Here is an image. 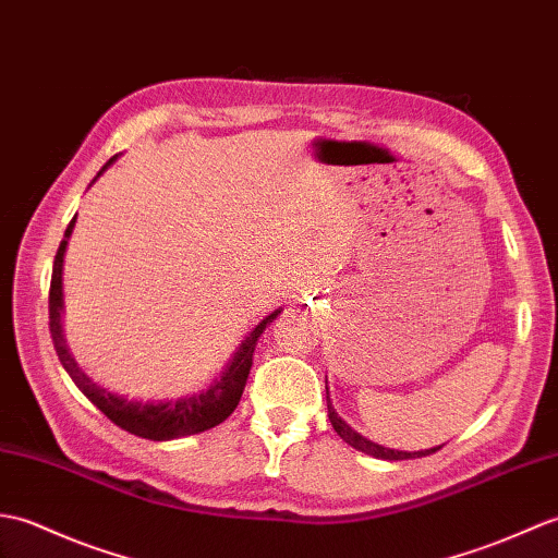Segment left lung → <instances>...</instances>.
<instances>
[{
  "label": "left lung",
  "instance_id": "left-lung-1",
  "mask_svg": "<svg viewBox=\"0 0 558 558\" xmlns=\"http://www.w3.org/2000/svg\"><path fill=\"white\" fill-rule=\"evenodd\" d=\"M327 411H329L331 427L337 429V435H339L345 444H351L353 449L363 451V453H367V456L381 458V461H408V458H423V456L435 453V451H439V449L444 447V444H441V447H432V449H423V451H399V449H387V447H381V444L369 441L367 437L361 435V432H355L349 423H345L343 417H339L337 411H333L331 399H329V389H327Z\"/></svg>",
  "mask_w": 558,
  "mask_h": 558
}]
</instances>
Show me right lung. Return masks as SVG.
<instances>
[{
  "label": "right lung",
  "instance_id": "add662e5",
  "mask_svg": "<svg viewBox=\"0 0 558 558\" xmlns=\"http://www.w3.org/2000/svg\"><path fill=\"white\" fill-rule=\"evenodd\" d=\"M117 157H111L109 162L97 171L93 183L117 162ZM73 227H76V217H73L71 225L66 227L64 241L59 243V251L54 257L52 283H49V331H52V341H54L61 365H64L69 377L76 381V387L83 391L85 399L100 408L111 423L119 425L121 429L131 432L135 437L153 439V441H169L179 437L201 435V432L213 429L219 423H225V420L236 411V405L241 401L247 375H251V367H253V353H255L259 333L265 331V327L271 319H277L281 307L275 313H269L251 333H247L236 349V353H233V357L227 363V367L221 369V375L213 379V384L205 387L203 391H193V393L179 396V399H167V401H131L126 396H119L114 391L100 387L97 381H93L69 353L64 327H61V317H64L61 275H64V255H66V245L73 233Z\"/></svg>",
  "mask_w": 558,
  "mask_h": 558
}]
</instances>
